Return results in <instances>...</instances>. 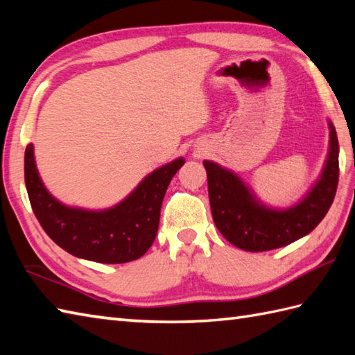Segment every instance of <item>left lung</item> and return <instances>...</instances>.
Segmentation results:
<instances>
[{
	"label": "left lung",
	"mask_w": 355,
	"mask_h": 355,
	"mask_svg": "<svg viewBox=\"0 0 355 355\" xmlns=\"http://www.w3.org/2000/svg\"><path fill=\"white\" fill-rule=\"evenodd\" d=\"M329 148L320 177L296 205L270 207L256 197L238 173L205 160L209 201L221 235L247 252H267L288 245L315 229L333 205L338 183V140L333 122Z\"/></svg>",
	"instance_id": "left-lung-1"
}]
</instances>
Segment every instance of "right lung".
<instances>
[{
  "label": "right lung",
  "mask_w": 355,
  "mask_h": 355,
  "mask_svg": "<svg viewBox=\"0 0 355 355\" xmlns=\"http://www.w3.org/2000/svg\"><path fill=\"white\" fill-rule=\"evenodd\" d=\"M183 164L184 158L178 157L160 166L125 200L103 210L70 207L53 197L37 172L32 143L26 148L24 178L37 221L59 247L80 259L123 263L139 259L153 245L166 189Z\"/></svg>",
  "instance_id": "add662e5"
}]
</instances>
